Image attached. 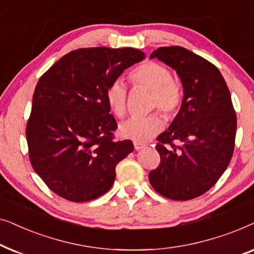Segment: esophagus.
I'll use <instances>...</instances> for the list:
<instances>
[{
  "instance_id": "34e87169",
  "label": "esophagus",
  "mask_w": 254,
  "mask_h": 254,
  "mask_svg": "<svg viewBox=\"0 0 254 254\" xmlns=\"http://www.w3.org/2000/svg\"><path fill=\"white\" fill-rule=\"evenodd\" d=\"M145 144L143 143V142H137V141H134V148L135 150H140V149L144 148Z\"/></svg>"
}]
</instances>
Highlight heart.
I'll use <instances>...</instances> for the list:
<instances>
[{
  "mask_svg": "<svg viewBox=\"0 0 254 254\" xmlns=\"http://www.w3.org/2000/svg\"><path fill=\"white\" fill-rule=\"evenodd\" d=\"M129 78L135 86L151 91L150 110H161L168 118L176 116L183 103V90L179 83L172 78L168 67L154 61L143 62L131 69ZM127 96V88L120 79L111 83L106 90L107 104L117 118H124L126 114ZM163 125L161 114L151 113L147 117L126 120L120 125L119 131L125 138L141 142L158 133Z\"/></svg>",
  "mask_w": 254,
  "mask_h": 254,
  "instance_id": "b5f03b06",
  "label": "heart"
}]
</instances>
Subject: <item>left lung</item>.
Returning a JSON list of instances; mask_svg holds the SVG:
<instances>
[{"label": "left lung", "mask_w": 254, "mask_h": 254, "mask_svg": "<svg viewBox=\"0 0 254 254\" xmlns=\"http://www.w3.org/2000/svg\"><path fill=\"white\" fill-rule=\"evenodd\" d=\"M150 58L177 71L184 99L169 129L158 135L161 163L149 182L168 199H194L217 183L234 154L237 117L230 91L211 62L186 48L159 47Z\"/></svg>", "instance_id": "left-lung-1"}]
</instances>
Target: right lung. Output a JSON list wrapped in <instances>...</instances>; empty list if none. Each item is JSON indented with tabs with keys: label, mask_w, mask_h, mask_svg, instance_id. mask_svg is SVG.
<instances>
[{
	"label": "right lung",
	"mask_w": 254,
	"mask_h": 254,
	"mask_svg": "<svg viewBox=\"0 0 254 254\" xmlns=\"http://www.w3.org/2000/svg\"><path fill=\"white\" fill-rule=\"evenodd\" d=\"M145 58L135 48L69 52L39 78L26 124L31 165L48 189L72 202L105 194L116 166L134 150L114 138L106 90L125 69Z\"/></svg>",
	"instance_id": "1"
}]
</instances>
